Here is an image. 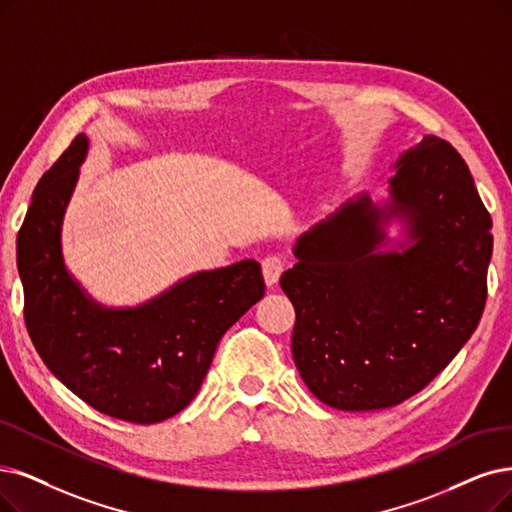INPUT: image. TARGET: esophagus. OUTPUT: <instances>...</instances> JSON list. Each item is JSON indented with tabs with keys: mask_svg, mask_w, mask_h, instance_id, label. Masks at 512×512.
<instances>
[{
	"mask_svg": "<svg viewBox=\"0 0 512 512\" xmlns=\"http://www.w3.org/2000/svg\"><path fill=\"white\" fill-rule=\"evenodd\" d=\"M283 269H285V258L279 254H271L262 260V273H264V281H267V285L277 283Z\"/></svg>",
	"mask_w": 512,
	"mask_h": 512,
	"instance_id": "1",
	"label": "esophagus"
}]
</instances>
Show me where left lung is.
<instances>
[{
	"label": "left lung",
	"mask_w": 512,
	"mask_h": 512,
	"mask_svg": "<svg viewBox=\"0 0 512 512\" xmlns=\"http://www.w3.org/2000/svg\"><path fill=\"white\" fill-rule=\"evenodd\" d=\"M393 203L361 197L298 239L281 275L294 304L292 355L309 391L344 412L420 393L477 330L487 300L492 216L460 153L424 136L401 155ZM407 215L417 243L378 255L379 220Z\"/></svg>",
	"instance_id": "8db88e82"
}]
</instances>
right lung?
I'll return each mask as SVG.
<instances>
[{
    "label": "right lung",
    "instance_id": "right-lung-1",
    "mask_svg": "<svg viewBox=\"0 0 512 512\" xmlns=\"http://www.w3.org/2000/svg\"><path fill=\"white\" fill-rule=\"evenodd\" d=\"M86 153L79 134L37 182L16 237L27 332L48 370L94 410L161 422L193 401L224 332L264 296L262 271L241 260L197 273L138 309L88 300L60 254V224Z\"/></svg>",
    "mask_w": 512,
    "mask_h": 512
}]
</instances>
